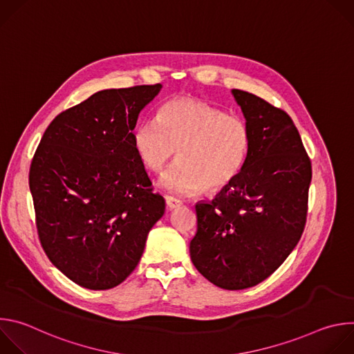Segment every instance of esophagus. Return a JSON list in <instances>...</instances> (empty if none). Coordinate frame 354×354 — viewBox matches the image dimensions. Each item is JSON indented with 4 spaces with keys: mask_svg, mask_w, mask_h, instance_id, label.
I'll use <instances>...</instances> for the list:
<instances>
[{
    "mask_svg": "<svg viewBox=\"0 0 354 354\" xmlns=\"http://www.w3.org/2000/svg\"><path fill=\"white\" fill-rule=\"evenodd\" d=\"M165 203H167V207L169 210H174V209H178L182 206V201L176 197H172V196H167L165 197Z\"/></svg>",
    "mask_w": 354,
    "mask_h": 354,
    "instance_id": "esophagus-1",
    "label": "esophagus"
}]
</instances>
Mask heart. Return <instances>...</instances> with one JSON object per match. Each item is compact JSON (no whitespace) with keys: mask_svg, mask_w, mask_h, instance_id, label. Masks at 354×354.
<instances>
[{"mask_svg":"<svg viewBox=\"0 0 354 354\" xmlns=\"http://www.w3.org/2000/svg\"><path fill=\"white\" fill-rule=\"evenodd\" d=\"M141 164L160 174L178 153L179 162L164 175L161 186L174 194L218 192L241 174L250 147L245 122L194 97H175L157 120L141 122L133 131Z\"/></svg>","mask_w":354,"mask_h":354,"instance_id":"1","label":"heart"}]
</instances>
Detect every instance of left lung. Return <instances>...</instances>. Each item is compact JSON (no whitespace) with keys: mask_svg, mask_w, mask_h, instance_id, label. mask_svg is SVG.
I'll list each match as a JSON object with an SVG mask.
<instances>
[{"mask_svg":"<svg viewBox=\"0 0 354 354\" xmlns=\"http://www.w3.org/2000/svg\"><path fill=\"white\" fill-rule=\"evenodd\" d=\"M250 147L238 178L213 201L196 205L194 268L225 290L254 287L298 243L308 212L311 161L291 118L265 99L232 89Z\"/></svg>","mask_w":354,"mask_h":354,"instance_id":"left-lung-1","label":"left lung"}]
</instances>
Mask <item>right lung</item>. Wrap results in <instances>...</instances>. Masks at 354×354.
<instances>
[{"label": "right lung", "instance_id": "add662e5", "mask_svg": "<svg viewBox=\"0 0 354 354\" xmlns=\"http://www.w3.org/2000/svg\"><path fill=\"white\" fill-rule=\"evenodd\" d=\"M162 85L105 89L46 129L29 171L47 258L81 287L119 286L138 265L165 200L133 147L140 112Z\"/></svg>", "mask_w": 354, "mask_h": 354}]
</instances>
